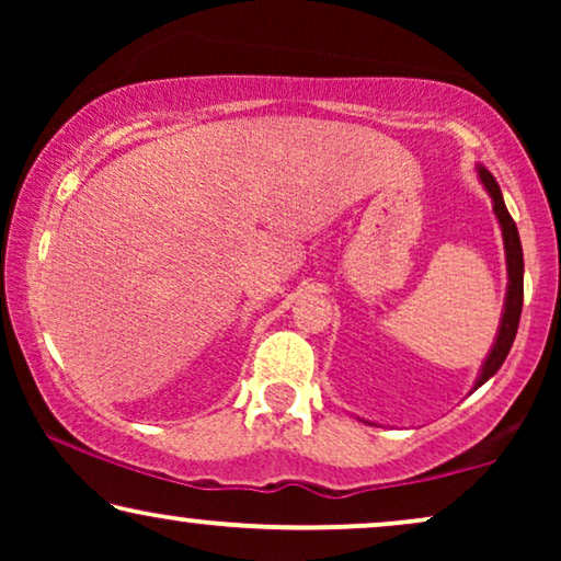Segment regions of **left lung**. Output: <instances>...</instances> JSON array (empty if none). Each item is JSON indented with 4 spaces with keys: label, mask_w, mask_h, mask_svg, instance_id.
I'll return each instance as SVG.
<instances>
[{
    "label": "left lung",
    "mask_w": 561,
    "mask_h": 561,
    "mask_svg": "<svg viewBox=\"0 0 561 561\" xmlns=\"http://www.w3.org/2000/svg\"><path fill=\"white\" fill-rule=\"evenodd\" d=\"M478 171V179L482 183V188L488 191V196L493 198V211L497 219V227H501L503 234V250H505V271H508V286H505V301H503V313H501V324H497V334L493 347H490L485 363H482L478 378H474L472 390H478L480 386L493 378V375L501 370V365L508 357V352L513 347V340H516L518 332V319H520V309H524V250H520V237H518V227L513 217L505 209L503 194L497 188V183L493 179V173L488 171L485 165H474ZM365 421V424L373 426V421Z\"/></svg>",
    "instance_id": "left-lung-1"
}]
</instances>
